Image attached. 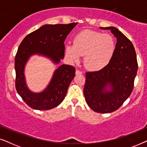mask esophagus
I'll return each instance as SVG.
<instances>
[{"instance_id": "1", "label": "esophagus", "mask_w": 147, "mask_h": 147, "mask_svg": "<svg viewBox=\"0 0 147 147\" xmlns=\"http://www.w3.org/2000/svg\"><path fill=\"white\" fill-rule=\"evenodd\" d=\"M76 75H82V72L81 71H80V70H76Z\"/></svg>"}]
</instances>
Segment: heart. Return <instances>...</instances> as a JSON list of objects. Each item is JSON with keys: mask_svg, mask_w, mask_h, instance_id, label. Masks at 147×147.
<instances>
[{"mask_svg": "<svg viewBox=\"0 0 147 147\" xmlns=\"http://www.w3.org/2000/svg\"><path fill=\"white\" fill-rule=\"evenodd\" d=\"M114 38L107 33L85 30L78 33L74 38V45L67 44L65 53L71 63L80 61L84 55V63L92 71L106 67L111 60L115 51Z\"/></svg>", "mask_w": 147, "mask_h": 147, "instance_id": "obj_1", "label": "heart"}]
</instances>
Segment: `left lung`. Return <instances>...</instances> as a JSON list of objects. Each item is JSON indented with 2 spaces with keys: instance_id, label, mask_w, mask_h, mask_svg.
<instances>
[{
  "instance_id": "1",
  "label": "left lung",
  "mask_w": 147,
  "mask_h": 147,
  "mask_svg": "<svg viewBox=\"0 0 147 147\" xmlns=\"http://www.w3.org/2000/svg\"><path fill=\"white\" fill-rule=\"evenodd\" d=\"M100 28L110 30L117 43L106 67L86 72L84 94L94 112L110 113L118 109L132 93L138 63L132 42L122 32L114 27Z\"/></svg>"
}]
</instances>
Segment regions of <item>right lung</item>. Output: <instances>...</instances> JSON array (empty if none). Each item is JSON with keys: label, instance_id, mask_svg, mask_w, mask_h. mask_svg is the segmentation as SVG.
Returning <instances> with one entry per match:
<instances>
[{"label": "right lung", "instance_id": "add662e5", "mask_svg": "<svg viewBox=\"0 0 147 147\" xmlns=\"http://www.w3.org/2000/svg\"><path fill=\"white\" fill-rule=\"evenodd\" d=\"M78 23L64 25H44L26 36L20 44L15 59V86L18 94L31 108L47 110L57 107L63 101L76 69L69 65H60L54 71L47 87L42 92H33L26 83L25 68L31 56L48 58L54 64L59 63L65 53L64 41Z\"/></svg>", "mask_w": 147, "mask_h": 147}]
</instances>
